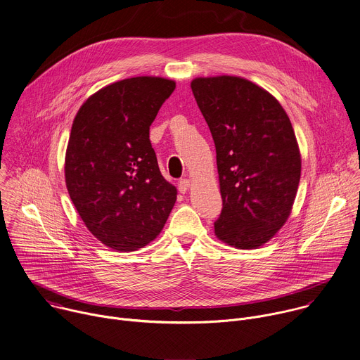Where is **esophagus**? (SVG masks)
Segmentation results:
<instances>
[{
    "label": "esophagus",
    "mask_w": 360,
    "mask_h": 360,
    "mask_svg": "<svg viewBox=\"0 0 360 360\" xmlns=\"http://www.w3.org/2000/svg\"><path fill=\"white\" fill-rule=\"evenodd\" d=\"M189 179H186V178H182V179H179V182H178V189H179V192L181 193H186V191L189 189Z\"/></svg>",
    "instance_id": "1"
}]
</instances>
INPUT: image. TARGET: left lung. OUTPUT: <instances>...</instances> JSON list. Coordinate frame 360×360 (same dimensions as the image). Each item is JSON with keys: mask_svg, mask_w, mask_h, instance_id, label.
Listing matches in <instances>:
<instances>
[{"mask_svg": "<svg viewBox=\"0 0 360 360\" xmlns=\"http://www.w3.org/2000/svg\"><path fill=\"white\" fill-rule=\"evenodd\" d=\"M191 87L216 147L223 207L214 233L237 249H256L285 223L297 195L301 155L290 118L242 77H198Z\"/></svg>", "mask_w": 360, "mask_h": 360, "instance_id": "obj_1", "label": "left lung"}]
</instances>
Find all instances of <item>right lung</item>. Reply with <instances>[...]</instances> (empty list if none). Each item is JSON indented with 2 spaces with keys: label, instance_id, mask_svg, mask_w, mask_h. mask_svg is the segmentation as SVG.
I'll list each match as a JSON object with an SVG mask.
<instances>
[{
  "label": "right lung",
  "instance_id": "add662e5",
  "mask_svg": "<svg viewBox=\"0 0 360 360\" xmlns=\"http://www.w3.org/2000/svg\"><path fill=\"white\" fill-rule=\"evenodd\" d=\"M175 82L140 76L115 82L79 108L65 160L70 199L86 227L120 252L144 248L162 230L176 189L161 175L150 126Z\"/></svg>",
  "mask_w": 360,
  "mask_h": 360
}]
</instances>
